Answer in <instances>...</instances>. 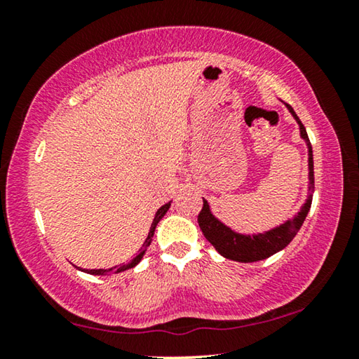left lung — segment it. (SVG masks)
<instances>
[{"mask_svg":"<svg viewBox=\"0 0 359 359\" xmlns=\"http://www.w3.org/2000/svg\"><path fill=\"white\" fill-rule=\"evenodd\" d=\"M290 112L293 114L297 123H299L301 136L306 139L309 145V179H311V187H309V198L306 204L302 205L299 214H297L293 220H288L287 223L280 224V226L276 229L267 231L264 234L258 236H244L234 233L233 229L224 226L222 222H218L217 218L210 214L209 204L205 199H203V209L198 215V223L199 228H201L203 234L205 236L212 245L215 247V250L223 255L224 258L241 261V263H253V261L264 259L271 255L280 252L282 248L287 247L291 241H293L297 231L302 226L304 220L309 214V209H311L312 204V194H313V155H312V145L309 141L307 131L301 123V120L294 114L293 109L290 104H287Z\"/></svg>","mask_w":359,"mask_h":359,"instance_id":"1","label":"left lung"}]
</instances>
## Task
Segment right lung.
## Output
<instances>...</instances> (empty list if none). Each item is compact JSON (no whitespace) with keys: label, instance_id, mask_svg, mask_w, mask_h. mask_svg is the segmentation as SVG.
Here are the masks:
<instances>
[{"label":"right lung","instance_id":"obj_1","mask_svg":"<svg viewBox=\"0 0 359 359\" xmlns=\"http://www.w3.org/2000/svg\"><path fill=\"white\" fill-rule=\"evenodd\" d=\"M169 205H171V203L161 205V208L158 209V212L155 214V218H154V223H151V228H150V233H149V236H147V239H145L142 248H141V250H139L137 257H136L135 259H133L130 264H123V266H120V267L115 266V267H111V269H81V271L87 272V274H92V276H111V274H115V272H121V271H125V269H130V267H135V266L139 263V261H141V258L144 257L145 250H147V247L150 245L151 238H154V233H155L156 224H158V222L161 220L163 217H165V214H166L168 209H169Z\"/></svg>","mask_w":359,"mask_h":359}]
</instances>
